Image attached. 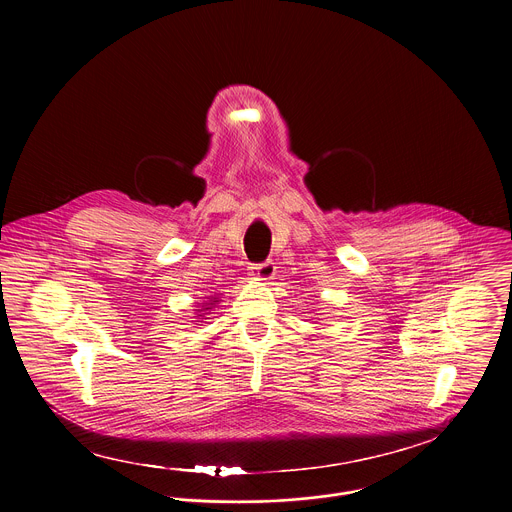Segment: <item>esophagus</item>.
Wrapping results in <instances>:
<instances>
[{
    "mask_svg": "<svg viewBox=\"0 0 512 512\" xmlns=\"http://www.w3.org/2000/svg\"><path fill=\"white\" fill-rule=\"evenodd\" d=\"M254 276L260 280V282H272L274 278H276V266H274V262H264V264H258L256 268H254Z\"/></svg>",
    "mask_w": 512,
    "mask_h": 512,
    "instance_id": "esophagus-1",
    "label": "esophagus"
}]
</instances>
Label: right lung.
Masks as SVG:
<instances>
[{"label": "right lung", "mask_w": 512, "mask_h": 512, "mask_svg": "<svg viewBox=\"0 0 512 512\" xmlns=\"http://www.w3.org/2000/svg\"><path fill=\"white\" fill-rule=\"evenodd\" d=\"M219 301V295H211V297H207V301L203 303V309H195V311H197V315H195V317H197V319H205V315H207V313H203V311H211ZM201 323H203V321H201Z\"/></svg>", "instance_id": "right-lung-1"}]
</instances>
